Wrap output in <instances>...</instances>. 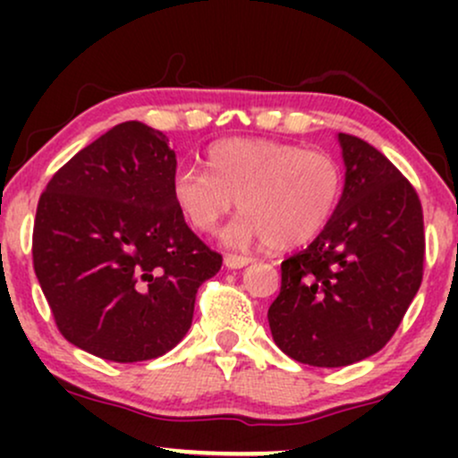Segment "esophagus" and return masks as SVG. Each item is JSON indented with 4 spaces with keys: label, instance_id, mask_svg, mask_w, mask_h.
Here are the masks:
<instances>
[{
    "label": "esophagus",
    "instance_id": "34e87169",
    "mask_svg": "<svg viewBox=\"0 0 458 458\" xmlns=\"http://www.w3.org/2000/svg\"><path fill=\"white\" fill-rule=\"evenodd\" d=\"M251 262L250 256H239V254H225L224 259V265L228 267V269H243Z\"/></svg>",
    "mask_w": 458,
    "mask_h": 458
}]
</instances>
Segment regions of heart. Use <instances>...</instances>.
<instances>
[{
	"instance_id": "obj_1",
	"label": "heart",
	"mask_w": 458,
	"mask_h": 458,
	"mask_svg": "<svg viewBox=\"0 0 458 458\" xmlns=\"http://www.w3.org/2000/svg\"><path fill=\"white\" fill-rule=\"evenodd\" d=\"M207 167L178 170L172 196L199 233H213L239 199L241 217L225 230V241L236 247L306 245L323 233L343 196L338 161L297 144L225 140L208 150Z\"/></svg>"
}]
</instances>
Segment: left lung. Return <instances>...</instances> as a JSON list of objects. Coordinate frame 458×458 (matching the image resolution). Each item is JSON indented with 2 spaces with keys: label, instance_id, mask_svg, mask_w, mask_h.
<instances>
[{
  "label": "left lung",
  "instance_id": "8db88e82",
  "mask_svg": "<svg viewBox=\"0 0 458 458\" xmlns=\"http://www.w3.org/2000/svg\"><path fill=\"white\" fill-rule=\"evenodd\" d=\"M344 189L323 233L282 262L271 303L276 344L301 364L340 368L387 344L424 269L422 204L375 146L338 133Z\"/></svg>",
  "mask_w": 458,
  "mask_h": 458
}]
</instances>
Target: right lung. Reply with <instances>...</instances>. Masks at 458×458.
<instances>
[{"label": "right lung", "mask_w": 458, "mask_h": 458, "mask_svg": "<svg viewBox=\"0 0 458 458\" xmlns=\"http://www.w3.org/2000/svg\"><path fill=\"white\" fill-rule=\"evenodd\" d=\"M176 155L161 131L115 124L55 172L38 199L31 256L55 325L109 361L155 360L191 327L199 284L222 254L172 196Z\"/></svg>", "instance_id": "1"}]
</instances>
